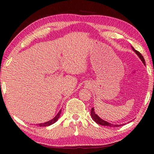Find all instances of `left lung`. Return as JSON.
Masks as SVG:
<instances>
[{"instance_id":"8db88e82","label":"left lung","mask_w":154,"mask_h":154,"mask_svg":"<svg viewBox=\"0 0 154 154\" xmlns=\"http://www.w3.org/2000/svg\"><path fill=\"white\" fill-rule=\"evenodd\" d=\"M132 50H133L135 52V53L137 54V56L139 57V58L140 60H141L143 63L145 65V59H144V58H143V56L141 55V54H140L139 51L135 50L133 47H132ZM91 116H92L93 120L96 123H97L99 125H101V126H110V127H119V126H122V124H119H119H112L111 123H109V122H106L105 120H103V119H102L100 118H99L97 115L95 113L94 107H92V109H91Z\"/></svg>"}]
</instances>
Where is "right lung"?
I'll return each instance as SVG.
<instances>
[{
	"label": "right lung",
	"instance_id": "obj_1",
	"mask_svg": "<svg viewBox=\"0 0 154 154\" xmlns=\"http://www.w3.org/2000/svg\"><path fill=\"white\" fill-rule=\"evenodd\" d=\"M60 113H61V110H60V111L58 112V113L56 115L55 118H53L52 119H51L50 121L45 122V123H41V124H36V126H41V127H45V126H50V125L54 124L56 122L58 121V119L59 118H60Z\"/></svg>",
	"mask_w": 154,
	"mask_h": 154
}]
</instances>
